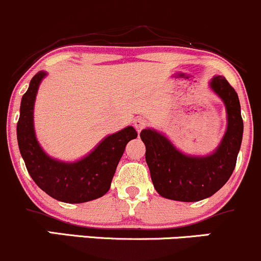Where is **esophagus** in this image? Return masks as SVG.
<instances>
[{"label":"esophagus","instance_id":"34e87169","mask_svg":"<svg viewBox=\"0 0 261 261\" xmlns=\"http://www.w3.org/2000/svg\"><path fill=\"white\" fill-rule=\"evenodd\" d=\"M134 125H135V128H136L137 133H141V131L146 127V126H147V121H146L145 119H142V117H140V119L135 120Z\"/></svg>","mask_w":261,"mask_h":261}]
</instances>
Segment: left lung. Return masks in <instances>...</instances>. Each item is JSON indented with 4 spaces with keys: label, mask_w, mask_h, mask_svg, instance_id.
Listing matches in <instances>:
<instances>
[{
    "label": "left lung",
    "mask_w": 261,
    "mask_h": 261,
    "mask_svg": "<svg viewBox=\"0 0 261 261\" xmlns=\"http://www.w3.org/2000/svg\"><path fill=\"white\" fill-rule=\"evenodd\" d=\"M211 87L224 101L228 114L227 131L216 152L186 156L157 131L145 128L140 134L153 187L165 198L181 202L208 198L227 183L236 168L243 139L239 98L224 76H214Z\"/></svg>",
    "instance_id": "1"
}]
</instances>
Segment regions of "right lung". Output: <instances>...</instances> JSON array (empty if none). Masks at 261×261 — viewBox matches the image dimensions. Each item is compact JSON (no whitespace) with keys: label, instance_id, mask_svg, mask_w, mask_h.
I'll return each instance as SVG.
<instances>
[{"label":"right lung","instance_id":"right-lung-1","mask_svg":"<svg viewBox=\"0 0 261 261\" xmlns=\"http://www.w3.org/2000/svg\"><path fill=\"white\" fill-rule=\"evenodd\" d=\"M44 76V71H38L31 80L17 122V140L28 173L41 190L61 202L83 203L102 197L110 188L126 145L137 137L136 130L128 126L108 136L80 161L65 163L50 159L39 146L33 128L34 100Z\"/></svg>","mask_w":261,"mask_h":261}]
</instances>
